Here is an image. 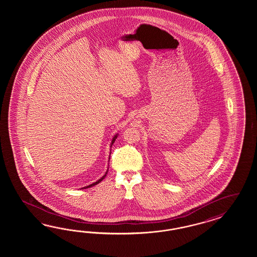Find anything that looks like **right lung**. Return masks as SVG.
<instances>
[{
  "label": "right lung",
  "instance_id": "obj_1",
  "mask_svg": "<svg viewBox=\"0 0 257 257\" xmlns=\"http://www.w3.org/2000/svg\"><path fill=\"white\" fill-rule=\"evenodd\" d=\"M117 135H118V134H116V135H115V136H114V138H113V139H112V141H111V144H110V147H112V145H113V143H114V142H115V140H116V139H117ZM110 154H111V153H110ZM109 159H110V157H109ZM107 172H108V169H107V171H106V172H105V173H104V175H103V176H102V177H101V179H99V180H98V181H96V182H95V183H93V184H91V185H89V186H86V187H82V188H81V189H83V188H88V187H93V186H96V185H98V184H99V183H101V181H102V180H103V179H104V178H105V176H106V174H107Z\"/></svg>",
  "mask_w": 257,
  "mask_h": 257
}]
</instances>
